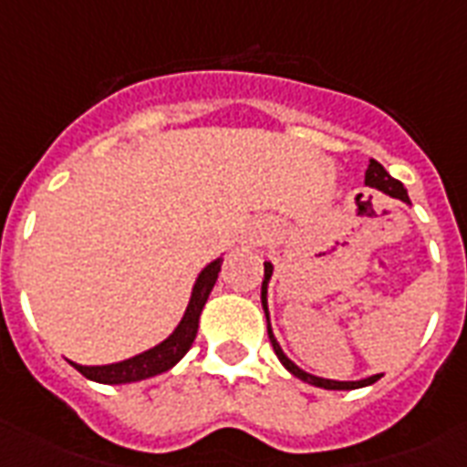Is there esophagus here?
Segmentation results:
<instances>
[{"label": "esophagus", "instance_id": "esophagus-1", "mask_svg": "<svg viewBox=\"0 0 467 467\" xmlns=\"http://www.w3.org/2000/svg\"><path fill=\"white\" fill-rule=\"evenodd\" d=\"M271 233H274L271 225H254V230L249 233V244H254V247L256 244H264L271 237Z\"/></svg>", "mask_w": 467, "mask_h": 467}]
</instances>
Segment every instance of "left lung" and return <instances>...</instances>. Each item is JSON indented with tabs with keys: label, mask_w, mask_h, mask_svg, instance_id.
Returning a JSON list of instances; mask_svg holds the SVG:
<instances>
[{
	"label": "left lung",
	"mask_w": 467,
	"mask_h": 467,
	"mask_svg": "<svg viewBox=\"0 0 467 467\" xmlns=\"http://www.w3.org/2000/svg\"><path fill=\"white\" fill-rule=\"evenodd\" d=\"M366 186L383 191V193H388V196L400 198V201H407V203H410V196H407V189L402 186V182L392 179V176L385 171L383 164L376 160L368 161V169H366ZM271 274H274V264L264 262L262 307H264V315H266V329H269L271 347H274V351H276L278 361L285 366V370H288V373H293L296 378H300V380H306V383L315 385V388H325V390H356V388H366V385L376 383L378 378H380V373H376V376H368V378H361V380H329V378L312 376V373H307V370H303L300 366H296V363H293L291 358L284 354V348H281L278 339L274 337V329H271V319H269V300H266V296H269Z\"/></svg>",
	"instance_id": "8db88e82"
}]
</instances>
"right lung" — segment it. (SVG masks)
<instances>
[{
	"label": "right lung",
	"instance_id": "obj_1",
	"mask_svg": "<svg viewBox=\"0 0 467 467\" xmlns=\"http://www.w3.org/2000/svg\"><path fill=\"white\" fill-rule=\"evenodd\" d=\"M220 266H223V256L213 259V262L198 274L196 284L191 288L189 306L183 310L182 322H179V325L174 327V332L169 334L164 341H160L157 347L148 348V351H142V354L130 356L126 361L106 363V366H82V363L75 361L69 363H72L84 378H89L94 383L104 385L138 383V380L160 376L164 370L174 368L176 363L186 356V351L191 348L193 339H196L198 319H201V312H203L205 300L211 296L213 285L218 281Z\"/></svg>",
	"mask_w": 467,
	"mask_h": 467
}]
</instances>
